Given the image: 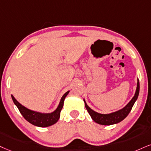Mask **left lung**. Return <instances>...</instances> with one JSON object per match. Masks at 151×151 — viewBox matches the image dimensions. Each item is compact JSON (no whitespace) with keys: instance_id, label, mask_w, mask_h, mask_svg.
Masks as SVG:
<instances>
[{"instance_id":"obj_1","label":"left lung","mask_w":151,"mask_h":151,"mask_svg":"<svg viewBox=\"0 0 151 151\" xmlns=\"http://www.w3.org/2000/svg\"><path fill=\"white\" fill-rule=\"evenodd\" d=\"M139 94V79H137V90H136L134 96L132 99L131 101L128 103L127 105L122 109L119 110V111H115V112L109 113V114H101V113H97L96 111H93L92 109L87 106V104L85 101V106L86 109L88 111L89 114L90 115L91 118L94 122L96 123L102 124V125H111V124H117L118 122H121L127 116L130 111H131L132 109L134 104L135 101H137V98H138Z\"/></svg>"}]
</instances>
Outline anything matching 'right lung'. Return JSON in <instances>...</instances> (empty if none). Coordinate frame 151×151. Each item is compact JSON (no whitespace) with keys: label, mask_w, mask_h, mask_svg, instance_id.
<instances>
[{"label":"right lung","mask_w":151,"mask_h":151,"mask_svg":"<svg viewBox=\"0 0 151 151\" xmlns=\"http://www.w3.org/2000/svg\"><path fill=\"white\" fill-rule=\"evenodd\" d=\"M69 92L70 91H68V92L65 93L61 97L60 102H59L58 106H57L55 111L50 113H42L27 109V108L24 106L23 105H22L19 102L17 101L14 96L11 95V96H12L13 102L15 104L16 106L18 108L19 112L21 113V114L23 115L24 118L28 122H30L33 125L37 126V127H46L52 125L58 121L59 117H60L61 111L62 109L63 106H64V99L66 96L68 95Z\"/></svg>","instance_id":"add662e5"}]
</instances>
